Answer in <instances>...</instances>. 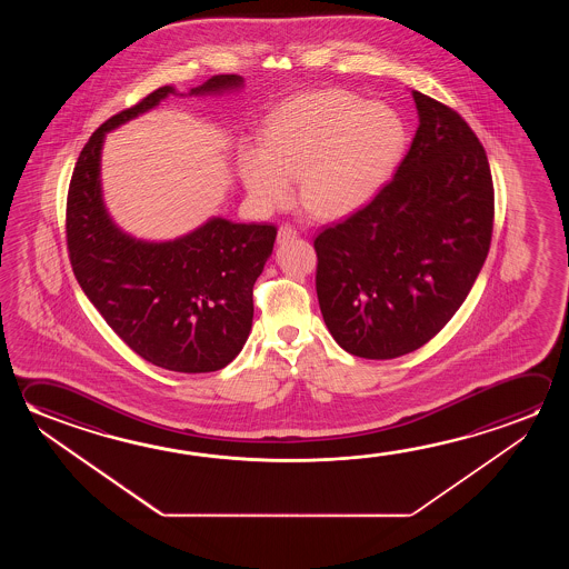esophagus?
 <instances>
[{
  "label": "esophagus",
  "instance_id": "1",
  "mask_svg": "<svg viewBox=\"0 0 569 569\" xmlns=\"http://www.w3.org/2000/svg\"><path fill=\"white\" fill-rule=\"evenodd\" d=\"M293 238H298V230H296V228H291V226L288 224L280 226V230H278V242H288V240H293Z\"/></svg>",
  "mask_w": 569,
  "mask_h": 569
}]
</instances>
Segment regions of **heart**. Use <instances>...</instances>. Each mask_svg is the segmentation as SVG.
Segmentation results:
<instances>
[{
  "instance_id": "obj_1",
  "label": "heart",
  "mask_w": 569,
  "mask_h": 569,
  "mask_svg": "<svg viewBox=\"0 0 569 569\" xmlns=\"http://www.w3.org/2000/svg\"><path fill=\"white\" fill-rule=\"evenodd\" d=\"M407 144L401 117L341 89L298 94L271 112L260 142L238 149V172L256 204H286L291 180L309 214L339 220L387 187Z\"/></svg>"
}]
</instances>
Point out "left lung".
Listing matches in <instances>:
<instances>
[{
	"label": "left lung",
	"mask_w": 569,
	"mask_h": 569,
	"mask_svg": "<svg viewBox=\"0 0 569 569\" xmlns=\"http://www.w3.org/2000/svg\"><path fill=\"white\" fill-rule=\"evenodd\" d=\"M410 94L419 129L391 182L313 242L327 329L365 359H395L437 336L475 286L492 240L485 147L457 111Z\"/></svg>",
	"instance_id": "obj_1"
}]
</instances>
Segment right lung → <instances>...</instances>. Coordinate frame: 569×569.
I'll list each match as a JSON object with an SVG mask.
<instances>
[{
  "label": "right lung",
  "mask_w": 569,
  "mask_h": 569,
  "mask_svg": "<svg viewBox=\"0 0 569 569\" xmlns=\"http://www.w3.org/2000/svg\"><path fill=\"white\" fill-rule=\"evenodd\" d=\"M242 87L240 76H214L188 93L160 87L91 134L69 184L67 248L84 296L134 353L177 373L218 371L242 351L252 329L253 283L278 230L212 216L174 240L134 238L104 206V137L170 94L218 97Z\"/></svg>",
  "instance_id": "obj_1"
}]
</instances>
